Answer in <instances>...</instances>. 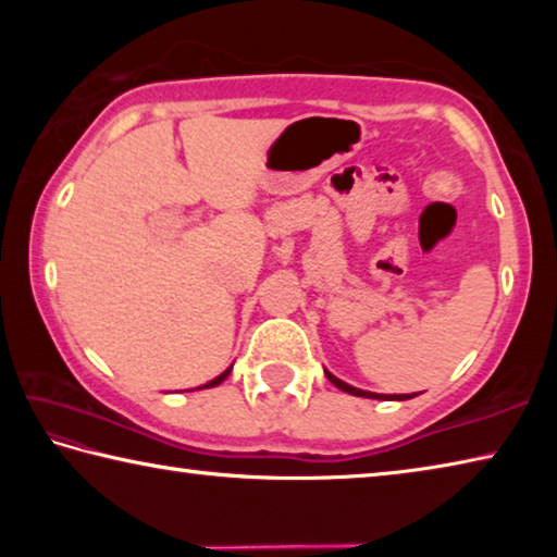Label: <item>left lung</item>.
<instances>
[{"mask_svg":"<svg viewBox=\"0 0 557 557\" xmlns=\"http://www.w3.org/2000/svg\"><path fill=\"white\" fill-rule=\"evenodd\" d=\"M326 379L332 381L336 388H342L344 393H351V395H358V398H375V400H408V398H414V395L418 393H412V395H379V393H369V391H361V388H354V385H348V383H344V381H338L336 375H332L326 371Z\"/></svg>","mask_w":557,"mask_h":557,"instance_id":"1","label":"left lung"}]
</instances>
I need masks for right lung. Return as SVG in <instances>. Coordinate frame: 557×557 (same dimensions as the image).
<instances>
[{"mask_svg":"<svg viewBox=\"0 0 557 557\" xmlns=\"http://www.w3.org/2000/svg\"><path fill=\"white\" fill-rule=\"evenodd\" d=\"M228 373H231V369H228V371H223V373L219 375V379H213V381H209V383H206V385H201V388H213V385H219V383H223L225 379H228Z\"/></svg>","mask_w":557,"mask_h":557,"instance_id":"obj_1","label":"right lung"}]
</instances>
